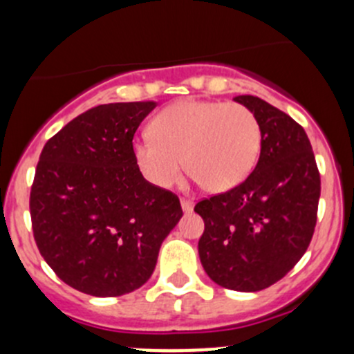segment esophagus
<instances>
[{
    "label": "esophagus",
    "mask_w": 354,
    "mask_h": 354,
    "mask_svg": "<svg viewBox=\"0 0 354 354\" xmlns=\"http://www.w3.org/2000/svg\"><path fill=\"white\" fill-rule=\"evenodd\" d=\"M180 206L184 213H191V211L194 209V203L189 201V199H180Z\"/></svg>",
    "instance_id": "obj_1"
}]
</instances>
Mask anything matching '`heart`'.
Wrapping results in <instances>:
<instances>
[{
	"label": "heart",
	"mask_w": 354,
	"mask_h": 354,
	"mask_svg": "<svg viewBox=\"0 0 354 354\" xmlns=\"http://www.w3.org/2000/svg\"><path fill=\"white\" fill-rule=\"evenodd\" d=\"M150 134L134 141L133 158L158 189L174 187L185 165L204 191H232L256 169L262 148L254 112L227 102H176L153 118Z\"/></svg>",
	"instance_id": "obj_1"
}]
</instances>
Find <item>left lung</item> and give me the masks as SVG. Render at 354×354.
I'll use <instances>...</instances> for the list:
<instances>
[{
	"instance_id": "obj_1",
	"label": "left lung",
	"mask_w": 354,
	"mask_h": 354,
	"mask_svg": "<svg viewBox=\"0 0 354 354\" xmlns=\"http://www.w3.org/2000/svg\"><path fill=\"white\" fill-rule=\"evenodd\" d=\"M257 118L262 148L256 169L232 191L203 199L199 259L216 285L259 291L274 285L310 243L320 176L307 133L262 98L239 95Z\"/></svg>"
}]
</instances>
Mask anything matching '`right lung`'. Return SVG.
I'll list each match as a JSON object with an SVG mask.
<instances>
[{"mask_svg":"<svg viewBox=\"0 0 354 354\" xmlns=\"http://www.w3.org/2000/svg\"><path fill=\"white\" fill-rule=\"evenodd\" d=\"M156 102L97 105L46 143L30 191L34 239L66 285L92 297L143 286L182 218L178 198L150 184L133 138Z\"/></svg>","mask_w":354,"mask_h":354,"instance_id":"1","label":"right lung"}]
</instances>
